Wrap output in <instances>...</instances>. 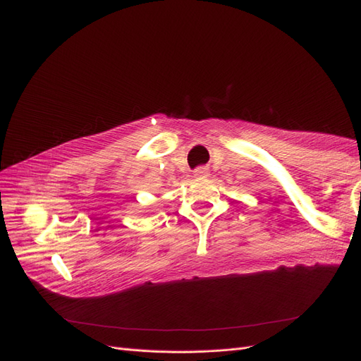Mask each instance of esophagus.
I'll list each match as a JSON object with an SVG mask.
<instances>
[{
  "instance_id": "34e87169",
  "label": "esophagus",
  "mask_w": 361,
  "mask_h": 361,
  "mask_svg": "<svg viewBox=\"0 0 361 361\" xmlns=\"http://www.w3.org/2000/svg\"><path fill=\"white\" fill-rule=\"evenodd\" d=\"M207 174H209V171H207L206 167H199L197 170H194V176L195 178H206Z\"/></svg>"
}]
</instances>
